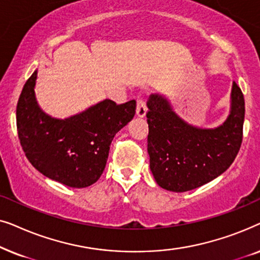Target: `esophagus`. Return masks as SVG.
I'll return each mask as SVG.
<instances>
[{"label":"esophagus","mask_w":260,"mask_h":260,"mask_svg":"<svg viewBox=\"0 0 260 260\" xmlns=\"http://www.w3.org/2000/svg\"><path fill=\"white\" fill-rule=\"evenodd\" d=\"M136 115L140 117V118H143V117L147 115V104H145V101L143 98H138Z\"/></svg>","instance_id":"34e87169"}]
</instances>
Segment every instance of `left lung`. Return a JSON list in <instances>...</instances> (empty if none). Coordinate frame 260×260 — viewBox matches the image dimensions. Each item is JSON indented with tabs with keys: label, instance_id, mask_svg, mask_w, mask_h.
<instances>
[{
	"label": "left lung",
	"instance_id": "8db88e82",
	"mask_svg": "<svg viewBox=\"0 0 260 260\" xmlns=\"http://www.w3.org/2000/svg\"><path fill=\"white\" fill-rule=\"evenodd\" d=\"M147 106L150 170L159 187L176 193L191 190L230 168L243 141L245 118L243 92L234 81L230 115L213 129L187 123L162 94H150Z\"/></svg>",
	"mask_w": 260,
	"mask_h": 260
}]
</instances>
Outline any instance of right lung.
Wrapping results in <instances>:
<instances>
[{
	"label": "right lung",
	"instance_id": "1",
	"mask_svg": "<svg viewBox=\"0 0 260 260\" xmlns=\"http://www.w3.org/2000/svg\"><path fill=\"white\" fill-rule=\"evenodd\" d=\"M37 78L35 70L16 106L17 134L26 157L48 179L72 188L91 186L104 172L115 135L134 118L136 101L117 105L104 99L69 118H54L38 104Z\"/></svg>",
	"mask_w": 260,
	"mask_h": 260
}]
</instances>
